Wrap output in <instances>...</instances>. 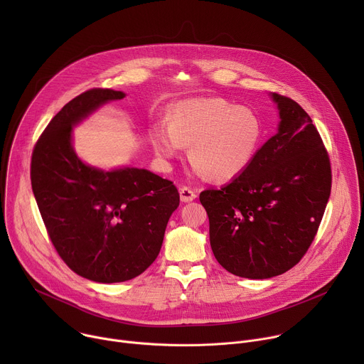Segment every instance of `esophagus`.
<instances>
[{
  "label": "esophagus",
  "mask_w": 364,
  "mask_h": 364,
  "mask_svg": "<svg viewBox=\"0 0 364 364\" xmlns=\"http://www.w3.org/2000/svg\"><path fill=\"white\" fill-rule=\"evenodd\" d=\"M196 197H197V194H196V191H193L191 188H188V187H181V188H180V198H181L183 203H190V201H193Z\"/></svg>",
  "instance_id": "1"
}]
</instances>
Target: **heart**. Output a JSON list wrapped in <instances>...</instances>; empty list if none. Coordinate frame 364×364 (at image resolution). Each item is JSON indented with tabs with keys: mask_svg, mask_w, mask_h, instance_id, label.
Wrapping results in <instances>:
<instances>
[{
	"mask_svg": "<svg viewBox=\"0 0 364 364\" xmlns=\"http://www.w3.org/2000/svg\"><path fill=\"white\" fill-rule=\"evenodd\" d=\"M151 144L161 160L178 157L190 145L193 168L213 181L245 173L264 138V124L252 109L223 97H193L177 102L171 124L151 128Z\"/></svg>",
	"mask_w": 364,
	"mask_h": 364,
	"instance_id": "b5f03b06",
	"label": "heart"
}]
</instances>
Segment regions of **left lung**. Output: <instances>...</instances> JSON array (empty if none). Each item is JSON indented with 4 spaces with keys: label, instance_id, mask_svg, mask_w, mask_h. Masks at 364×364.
Listing matches in <instances>:
<instances>
[{
    "label": "left lung",
    "instance_id": "1",
    "mask_svg": "<svg viewBox=\"0 0 364 364\" xmlns=\"http://www.w3.org/2000/svg\"><path fill=\"white\" fill-rule=\"evenodd\" d=\"M272 97L278 134L232 183L200 193L215 257L230 274L249 279L281 275L301 261L331 191L328 152L313 119L295 100Z\"/></svg>",
    "mask_w": 364,
    "mask_h": 364
}]
</instances>
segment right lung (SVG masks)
<instances>
[{
  "mask_svg": "<svg viewBox=\"0 0 364 364\" xmlns=\"http://www.w3.org/2000/svg\"><path fill=\"white\" fill-rule=\"evenodd\" d=\"M124 92L89 89L48 122L31 155V187L47 235L77 275L102 284L129 281L157 259L180 204L173 181L148 170L102 171L79 160L72 127Z\"/></svg>",
  "mask_w": 364,
  "mask_h": 364,
  "instance_id": "right-lung-1",
  "label": "right lung"
}]
</instances>
